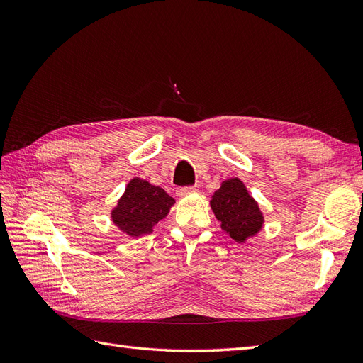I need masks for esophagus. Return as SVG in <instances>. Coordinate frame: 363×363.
Masks as SVG:
<instances>
[{
    "label": "esophagus",
    "instance_id": "1",
    "mask_svg": "<svg viewBox=\"0 0 363 363\" xmlns=\"http://www.w3.org/2000/svg\"><path fill=\"white\" fill-rule=\"evenodd\" d=\"M195 191H196L195 186H186V188L177 189V195H179V196H186V195H189V194H192V192H195Z\"/></svg>",
    "mask_w": 363,
    "mask_h": 363
}]
</instances>
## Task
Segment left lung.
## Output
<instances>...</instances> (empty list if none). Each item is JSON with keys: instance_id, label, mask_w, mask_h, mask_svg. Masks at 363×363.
I'll return each instance as SVG.
<instances>
[{"instance_id": "obj_1", "label": "left lung", "mask_w": 363, "mask_h": 363, "mask_svg": "<svg viewBox=\"0 0 363 363\" xmlns=\"http://www.w3.org/2000/svg\"><path fill=\"white\" fill-rule=\"evenodd\" d=\"M211 207L221 228L239 244L256 236L265 223L257 201L238 177L221 183V188L212 195Z\"/></svg>"}]
</instances>
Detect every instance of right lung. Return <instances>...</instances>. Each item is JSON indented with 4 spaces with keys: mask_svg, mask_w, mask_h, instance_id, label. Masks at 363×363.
Instances as JSON below:
<instances>
[{
    "mask_svg": "<svg viewBox=\"0 0 363 363\" xmlns=\"http://www.w3.org/2000/svg\"><path fill=\"white\" fill-rule=\"evenodd\" d=\"M175 200L159 186L135 177L111 212L113 224L131 238L152 232L159 221L167 216Z\"/></svg>",
    "mask_w": 363,
    "mask_h": 363,
    "instance_id": "obj_1",
    "label": "right lung"
}]
</instances>
